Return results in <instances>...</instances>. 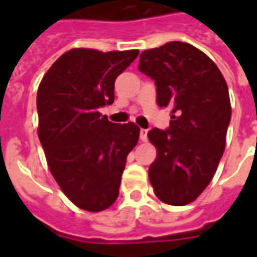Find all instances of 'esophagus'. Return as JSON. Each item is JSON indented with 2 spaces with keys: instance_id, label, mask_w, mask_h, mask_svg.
<instances>
[{
  "instance_id": "esophagus-1",
  "label": "esophagus",
  "mask_w": 257,
  "mask_h": 257,
  "mask_svg": "<svg viewBox=\"0 0 257 257\" xmlns=\"http://www.w3.org/2000/svg\"><path fill=\"white\" fill-rule=\"evenodd\" d=\"M140 140L144 141V143L148 140V129H141V131H140Z\"/></svg>"
}]
</instances>
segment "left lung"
Returning a JSON list of instances; mask_svg holds the SVG:
<instances>
[{"mask_svg":"<svg viewBox=\"0 0 257 257\" xmlns=\"http://www.w3.org/2000/svg\"><path fill=\"white\" fill-rule=\"evenodd\" d=\"M139 70L156 84L159 106L173 108L168 129L148 132L157 149L149 180L163 203L187 205L211 183L224 153L231 121L227 82L207 54L180 41L144 50Z\"/></svg>","mask_w":257,"mask_h":257,"instance_id":"obj_1","label":"left lung"}]
</instances>
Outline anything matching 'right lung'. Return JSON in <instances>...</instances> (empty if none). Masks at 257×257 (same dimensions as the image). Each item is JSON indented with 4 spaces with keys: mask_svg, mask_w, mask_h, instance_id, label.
<instances>
[{
    "mask_svg": "<svg viewBox=\"0 0 257 257\" xmlns=\"http://www.w3.org/2000/svg\"><path fill=\"white\" fill-rule=\"evenodd\" d=\"M139 50H68L37 92L38 139L54 180L78 208L100 212L118 196L126 156L140 128L114 124L98 109L114 101V81Z\"/></svg>",
    "mask_w": 257,
    "mask_h": 257,
    "instance_id": "obj_1",
    "label": "right lung"
}]
</instances>
